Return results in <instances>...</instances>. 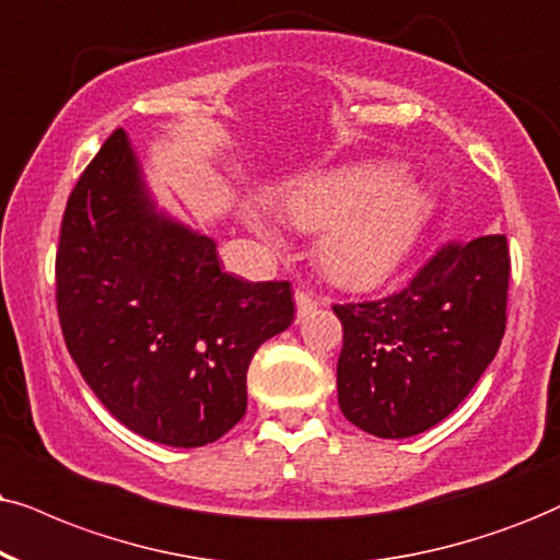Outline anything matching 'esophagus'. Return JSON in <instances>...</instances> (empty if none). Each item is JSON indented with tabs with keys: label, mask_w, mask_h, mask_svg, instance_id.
<instances>
[{
	"label": "esophagus",
	"mask_w": 560,
	"mask_h": 560,
	"mask_svg": "<svg viewBox=\"0 0 560 560\" xmlns=\"http://www.w3.org/2000/svg\"><path fill=\"white\" fill-rule=\"evenodd\" d=\"M294 304H296V315L307 317L310 313H315V310L320 307V300H317V296H313L310 292H304V289H296Z\"/></svg>",
	"instance_id": "1"
}]
</instances>
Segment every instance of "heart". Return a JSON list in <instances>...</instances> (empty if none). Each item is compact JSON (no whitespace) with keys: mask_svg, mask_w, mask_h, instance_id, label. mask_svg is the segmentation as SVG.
<instances>
[{"mask_svg":"<svg viewBox=\"0 0 560 560\" xmlns=\"http://www.w3.org/2000/svg\"><path fill=\"white\" fill-rule=\"evenodd\" d=\"M284 211L294 228L323 232L317 264L332 284L372 289L406 260L429 196L390 165H353L296 183L287 190ZM247 222L268 243H279L271 219L250 211Z\"/></svg>","mask_w":560,"mask_h":560,"instance_id":"1","label":"heart"}]
</instances>
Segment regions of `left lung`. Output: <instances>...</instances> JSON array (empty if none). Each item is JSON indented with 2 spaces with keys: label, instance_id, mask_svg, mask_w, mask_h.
<instances>
[{
  "label": "left lung",
  "instance_id": "obj_1",
  "mask_svg": "<svg viewBox=\"0 0 560 560\" xmlns=\"http://www.w3.org/2000/svg\"><path fill=\"white\" fill-rule=\"evenodd\" d=\"M504 235L447 243L400 292L332 304L343 325L338 406L353 427L406 439L444 421L497 357L506 328Z\"/></svg>",
  "mask_w": 560,
  "mask_h": 560
}]
</instances>
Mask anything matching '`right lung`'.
Masks as SVG:
<instances>
[{
  "label": "right lung",
  "instance_id": "right-lung-1",
  "mask_svg": "<svg viewBox=\"0 0 560 560\" xmlns=\"http://www.w3.org/2000/svg\"><path fill=\"white\" fill-rule=\"evenodd\" d=\"M56 310L97 400L170 447H203L243 419L253 353L294 320L289 281L224 273L214 240L154 211L121 129L63 209Z\"/></svg>",
  "mask_w": 560,
  "mask_h": 560
}]
</instances>
